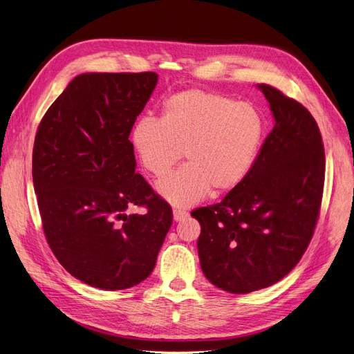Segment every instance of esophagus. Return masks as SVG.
I'll return each mask as SVG.
<instances>
[{
	"label": "esophagus",
	"mask_w": 354,
	"mask_h": 354,
	"mask_svg": "<svg viewBox=\"0 0 354 354\" xmlns=\"http://www.w3.org/2000/svg\"><path fill=\"white\" fill-rule=\"evenodd\" d=\"M187 216H188V212L185 209H182V208H175L174 209V219L175 221H180V219L187 218Z\"/></svg>",
	"instance_id": "obj_1"
}]
</instances>
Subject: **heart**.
Here are the masks:
<instances>
[{
	"label": "heart",
	"mask_w": 354,
	"mask_h": 354,
	"mask_svg": "<svg viewBox=\"0 0 354 354\" xmlns=\"http://www.w3.org/2000/svg\"><path fill=\"white\" fill-rule=\"evenodd\" d=\"M266 119L247 102L221 93L188 88L167 97L159 119H139L130 140L143 169L160 178L183 156L188 163L158 182L175 207H188L232 191L251 172L261 147Z\"/></svg>",
	"instance_id": "1"
}]
</instances>
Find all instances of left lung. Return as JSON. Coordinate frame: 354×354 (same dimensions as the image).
Here are the masks:
<instances>
[{
    "label": "left lung",
    "mask_w": 354,
    "mask_h": 354,
    "mask_svg": "<svg viewBox=\"0 0 354 354\" xmlns=\"http://www.w3.org/2000/svg\"><path fill=\"white\" fill-rule=\"evenodd\" d=\"M258 88L275 123L251 172L219 203L191 214L201 224L203 274L232 294L270 287L299 264L324 187V146L310 111L272 86Z\"/></svg>",
    "instance_id": "obj_1"
}]
</instances>
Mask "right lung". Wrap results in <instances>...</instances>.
<instances>
[{"label": "right lung", "instance_id": "add662e5", "mask_svg": "<svg viewBox=\"0 0 354 354\" xmlns=\"http://www.w3.org/2000/svg\"><path fill=\"white\" fill-rule=\"evenodd\" d=\"M158 74L83 73L48 107L32 149L47 243L77 280L130 288L151 275L172 208L135 172L129 135ZM145 206V214H130Z\"/></svg>", "mask_w": 354, "mask_h": 354}]
</instances>
